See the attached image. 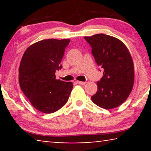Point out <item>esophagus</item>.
Instances as JSON below:
<instances>
[{
    "instance_id": "esophagus-1",
    "label": "esophagus",
    "mask_w": 151,
    "mask_h": 151,
    "mask_svg": "<svg viewBox=\"0 0 151 151\" xmlns=\"http://www.w3.org/2000/svg\"><path fill=\"white\" fill-rule=\"evenodd\" d=\"M77 84H82V85H84V84H85V82H81V81H76V82Z\"/></svg>"
}]
</instances>
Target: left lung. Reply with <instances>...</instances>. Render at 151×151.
<instances>
[{"label":"left lung","instance_id":"8db88e82","mask_svg":"<svg viewBox=\"0 0 151 151\" xmlns=\"http://www.w3.org/2000/svg\"><path fill=\"white\" fill-rule=\"evenodd\" d=\"M98 66L104 69L93 102L104 109L116 108L128 98L134 84V65L129 49L115 37L104 34L84 37Z\"/></svg>","mask_w":151,"mask_h":151}]
</instances>
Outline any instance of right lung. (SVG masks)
I'll list each match as a JSON object with an SVG mask.
<instances>
[{
    "label": "right lung",
    "instance_id": "obj_1",
    "mask_svg": "<svg viewBox=\"0 0 151 151\" xmlns=\"http://www.w3.org/2000/svg\"><path fill=\"white\" fill-rule=\"evenodd\" d=\"M69 39H46L30 45L20 61L19 83L33 106L44 113H54L65 105L73 88L71 82L55 78Z\"/></svg>",
    "mask_w": 151,
    "mask_h": 151
}]
</instances>
